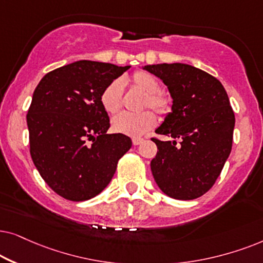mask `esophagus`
I'll use <instances>...</instances> for the list:
<instances>
[{"label":"esophagus","mask_w":263,"mask_h":263,"mask_svg":"<svg viewBox=\"0 0 263 263\" xmlns=\"http://www.w3.org/2000/svg\"><path fill=\"white\" fill-rule=\"evenodd\" d=\"M143 141H144L143 138H134L132 139V143H134V145H139L141 143H143Z\"/></svg>","instance_id":"esophagus-1"}]
</instances>
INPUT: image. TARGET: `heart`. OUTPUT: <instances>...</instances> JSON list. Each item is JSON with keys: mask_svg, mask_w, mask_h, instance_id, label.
<instances>
[{"mask_svg": "<svg viewBox=\"0 0 263 263\" xmlns=\"http://www.w3.org/2000/svg\"><path fill=\"white\" fill-rule=\"evenodd\" d=\"M129 84L143 93H145L143 106L150 107L160 115H166L171 111V100L166 93L161 92V83L152 73L137 71L129 78ZM101 103L104 110L115 114L122 106V84L120 80H114L104 87L101 93ZM156 125V117L150 110L139 114L120 113L111 121V127L117 134L138 138Z\"/></svg>", "mask_w": 263, "mask_h": 263, "instance_id": "heart-1", "label": "heart"}]
</instances>
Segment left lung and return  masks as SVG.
<instances>
[{"mask_svg": "<svg viewBox=\"0 0 263 263\" xmlns=\"http://www.w3.org/2000/svg\"><path fill=\"white\" fill-rule=\"evenodd\" d=\"M143 69L162 80L173 99L172 111L155 132L174 141L152 138L157 145L150 163L154 179L172 198L201 197L214 185L232 149L234 113L226 90L215 77L190 65Z\"/></svg>", "mask_w": 263, "mask_h": 263, "instance_id": "left-lung-1", "label": "left lung"}]
</instances>
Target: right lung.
<instances>
[{
    "label": "right lung",
    "mask_w": 263,
    "mask_h": 263,
    "mask_svg": "<svg viewBox=\"0 0 263 263\" xmlns=\"http://www.w3.org/2000/svg\"><path fill=\"white\" fill-rule=\"evenodd\" d=\"M129 66L76 61L45 74L27 111L30 153L45 183L69 201H86L109 184L131 148L125 135H108L101 103L108 84Z\"/></svg>",
    "instance_id": "add662e5"
}]
</instances>
